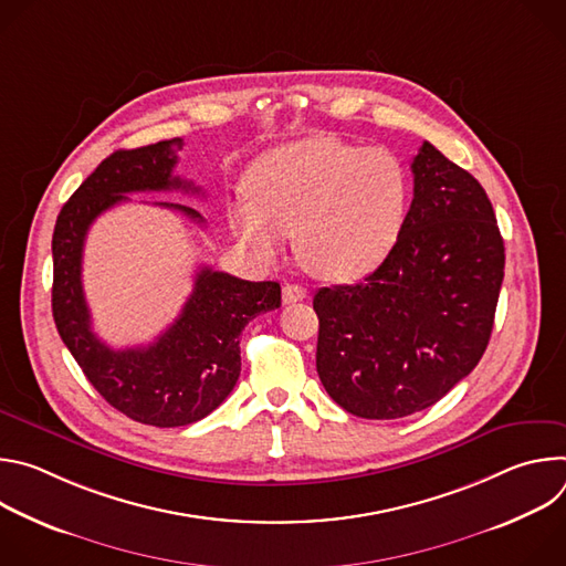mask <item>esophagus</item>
<instances>
[{"mask_svg":"<svg viewBox=\"0 0 566 566\" xmlns=\"http://www.w3.org/2000/svg\"><path fill=\"white\" fill-rule=\"evenodd\" d=\"M306 295H308V291H306L304 286H300V284H284V286H282V300H284V304L302 302V300H306Z\"/></svg>","mask_w":566,"mask_h":566,"instance_id":"esophagus-1","label":"esophagus"}]
</instances>
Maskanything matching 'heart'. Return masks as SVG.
Wrapping results in <instances>:
<instances>
[{
	"label": "heart",
	"mask_w": 566,
	"mask_h": 566,
	"mask_svg": "<svg viewBox=\"0 0 566 566\" xmlns=\"http://www.w3.org/2000/svg\"><path fill=\"white\" fill-rule=\"evenodd\" d=\"M247 197L232 210V230L260 262H275L295 234L313 273L356 280L396 247L410 186L394 151L315 136L264 154Z\"/></svg>",
	"instance_id": "1"
}]
</instances>
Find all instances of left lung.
<instances>
[{"instance_id":"8db88e82","label":"left lung","mask_w":566,"mask_h":566,"mask_svg":"<svg viewBox=\"0 0 566 566\" xmlns=\"http://www.w3.org/2000/svg\"><path fill=\"white\" fill-rule=\"evenodd\" d=\"M391 253L363 282L319 289L315 367L360 419H402L443 398L491 340L504 239L481 184L423 143Z\"/></svg>"}]
</instances>
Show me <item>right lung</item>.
Masks as SVG:
<instances>
[{
  "label": "right lung",
  "instance_id": "1",
  "mask_svg": "<svg viewBox=\"0 0 566 566\" xmlns=\"http://www.w3.org/2000/svg\"><path fill=\"white\" fill-rule=\"evenodd\" d=\"M181 145V138H170L107 156L62 206L51 244V304L62 343L112 408L154 428L190 426L217 410L241 371L239 334L255 315L282 304L277 282H249L203 266L179 317L151 345L112 349L92 332L83 291L90 226L105 210L129 201V192L197 195L199 188L172 175ZM156 206L203 226V217L188 206Z\"/></svg>",
  "mask_w": 566,
  "mask_h": 566
}]
</instances>
